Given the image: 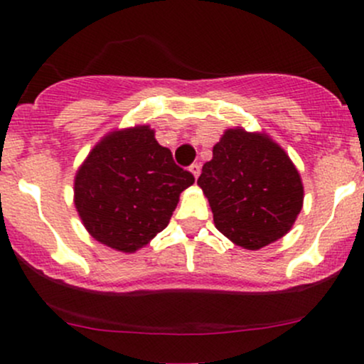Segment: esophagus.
<instances>
[{
    "mask_svg": "<svg viewBox=\"0 0 364 364\" xmlns=\"http://www.w3.org/2000/svg\"><path fill=\"white\" fill-rule=\"evenodd\" d=\"M190 173L193 174L195 178H198L200 176V164H196V162H195V164H191L190 166Z\"/></svg>",
    "mask_w": 364,
    "mask_h": 364,
    "instance_id": "34e87169",
    "label": "esophagus"
}]
</instances>
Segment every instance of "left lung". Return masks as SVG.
I'll list each match as a JSON object with an SVG mask.
<instances>
[{
	"mask_svg": "<svg viewBox=\"0 0 364 364\" xmlns=\"http://www.w3.org/2000/svg\"><path fill=\"white\" fill-rule=\"evenodd\" d=\"M196 183L208 198L215 228L246 250L287 235L303 207L298 169L265 133L225 129Z\"/></svg>",
	"mask_w": 364,
	"mask_h": 364,
	"instance_id": "8db88e82",
	"label": "left lung"
}]
</instances>
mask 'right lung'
I'll return each instance as SVG.
<instances>
[{
	"mask_svg": "<svg viewBox=\"0 0 364 364\" xmlns=\"http://www.w3.org/2000/svg\"><path fill=\"white\" fill-rule=\"evenodd\" d=\"M193 183L141 124L107 133L90 150L75 176L73 200L94 240L133 253L166 229L179 195Z\"/></svg>",
	"mask_w": 364,
	"mask_h": 364,
	"instance_id": "obj_1",
	"label": "right lung"
}]
</instances>
